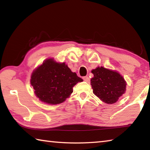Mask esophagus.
Wrapping results in <instances>:
<instances>
[{"label":"esophagus","instance_id":"34e87169","mask_svg":"<svg viewBox=\"0 0 150 150\" xmlns=\"http://www.w3.org/2000/svg\"><path fill=\"white\" fill-rule=\"evenodd\" d=\"M83 80L86 81V82H88V81H89V77H88V76H85V77H83Z\"/></svg>","mask_w":150,"mask_h":150}]
</instances>
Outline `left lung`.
<instances>
[{"instance_id":"left-lung-1","label":"left lung","mask_w":150,"mask_h":150,"mask_svg":"<svg viewBox=\"0 0 150 150\" xmlns=\"http://www.w3.org/2000/svg\"><path fill=\"white\" fill-rule=\"evenodd\" d=\"M91 73L94 77L91 79L93 93L107 104L115 103L126 91V81L118 73L97 67Z\"/></svg>"}]
</instances>
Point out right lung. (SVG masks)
<instances>
[{
    "instance_id": "right-lung-1",
    "label": "right lung",
    "mask_w": 150,
    "mask_h": 150,
    "mask_svg": "<svg viewBox=\"0 0 150 150\" xmlns=\"http://www.w3.org/2000/svg\"><path fill=\"white\" fill-rule=\"evenodd\" d=\"M82 81L65 63H57L53 59H47L34 70L30 79L37 97L52 105L65 101L73 93V87Z\"/></svg>"
}]
</instances>
